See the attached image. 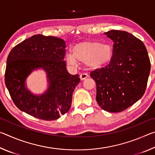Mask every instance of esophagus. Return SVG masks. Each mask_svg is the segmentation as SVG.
I'll use <instances>...</instances> for the list:
<instances>
[{
	"instance_id": "1",
	"label": "esophagus",
	"mask_w": 155,
	"mask_h": 155,
	"mask_svg": "<svg viewBox=\"0 0 155 155\" xmlns=\"http://www.w3.org/2000/svg\"><path fill=\"white\" fill-rule=\"evenodd\" d=\"M88 77V74H85V73H82L80 74V78L81 80H85L86 78Z\"/></svg>"
}]
</instances>
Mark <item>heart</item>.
<instances>
[{"label":"heart","instance_id":"obj_1","mask_svg":"<svg viewBox=\"0 0 155 155\" xmlns=\"http://www.w3.org/2000/svg\"><path fill=\"white\" fill-rule=\"evenodd\" d=\"M112 55V48L109 44L96 41H85L74 46L73 54H68L65 61L73 67L77 66L78 61L87 62L89 66L92 68H99L109 64Z\"/></svg>","mask_w":155,"mask_h":155}]
</instances>
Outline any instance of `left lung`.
<instances>
[{
  "mask_svg": "<svg viewBox=\"0 0 155 155\" xmlns=\"http://www.w3.org/2000/svg\"><path fill=\"white\" fill-rule=\"evenodd\" d=\"M114 41L113 55L105 67L90 77L96 84V101L104 111L120 112L133 105L145 93L150 61L145 45L127 31L104 33Z\"/></svg>",
  "mask_w": 155,
  "mask_h": 155,
  "instance_id": "obj_1",
  "label": "left lung"
}]
</instances>
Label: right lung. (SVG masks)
Wrapping results in <instances>:
<instances>
[{"mask_svg": "<svg viewBox=\"0 0 155 155\" xmlns=\"http://www.w3.org/2000/svg\"><path fill=\"white\" fill-rule=\"evenodd\" d=\"M65 42L56 37L35 35L14 46L7 60L5 82L18 109L38 119L54 120L69 111L72 94L80 83L79 75L69 74ZM45 70L49 86L41 95H34L25 87L33 69Z\"/></svg>", "mask_w": 155, "mask_h": 155, "instance_id": "add662e5", "label": "right lung"}]
</instances>
